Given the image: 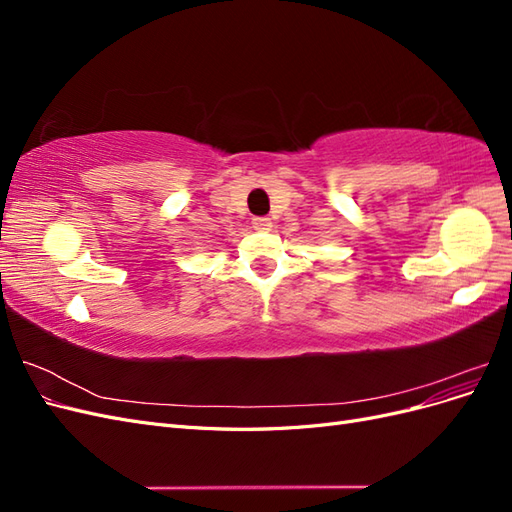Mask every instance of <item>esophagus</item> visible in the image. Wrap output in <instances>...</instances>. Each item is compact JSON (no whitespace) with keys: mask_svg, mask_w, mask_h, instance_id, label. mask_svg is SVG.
Returning <instances> with one entry per match:
<instances>
[{"mask_svg":"<svg viewBox=\"0 0 512 512\" xmlns=\"http://www.w3.org/2000/svg\"><path fill=\"white\" fill-rule=\"evenodd\" d=\"M252 226H254V230H258V232H269V230L273 228V222H271L269 218H254V220H252Z\"/></svg>","mask_w":512,"mask_h":512,"instance_id":"obj_1","label":"esophagus"}]
</instances>
